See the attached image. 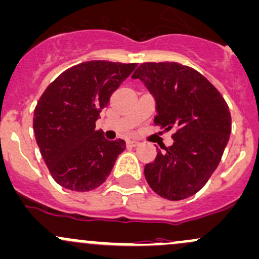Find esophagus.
I'll return each instance as SVG.
<instances>
[{
	"label": "esophagus",
	"mask_w": 259,
	"mask_h": 259,
	"mask_svg": "<svg viewBox=\"0 0 259 259\" xmlns=\"http://www.w3.org/2000/svg\"><path fill=\"white\" fill-rule=\"evenodd\" d=\"M126 145L129 146V148H135V146L139 145V141H137V140H127Z\"/></svg>",
	"instance_id": "esophagus-1"
}]
</instances>
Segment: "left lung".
I'll return each mask as SVG.
<instances>
[{"label": "left lung", "instance_id": "1", "mask_svg": "<svg viewBox=\"0 0 259 259\" xmlns=\"http://www.w3.org/2000/svg\"><path fill=\"white\" fill-rule=\"evenodd\" d=\"M132 78L154 95L155 124L176 129L172 145L145 165L149 186L171 201L195 195L219 166L230 139L227 103L200 72L176 62L143 63Z\"/></svg>", "mask_w": 259, "mask_h": 259}]
</instances>
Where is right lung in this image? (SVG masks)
<instances>
[{"mask_svg":"<svg viewBox=\"0 0 259 259\" xmlns=\"http://www.w3.org/2000/svg\"><path fill=\"white\" fill-rule=\"evenodd\" d=\"M137 65L84 62L58 75L38 100L37 145L52 178L64 189L85 192L99 187L124 151L125 141L107 140L95 130V121Z\"/></svg>","mask_w":259,"mask_h":259,"instance_id":"right-lung-1","label":"right lung"}]
</instances>
